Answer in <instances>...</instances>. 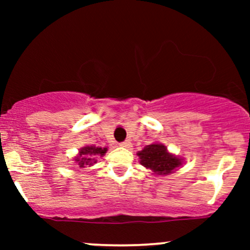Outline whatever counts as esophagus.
Wrapping results in <instances>:
<instances>
[{
	"label": "esophagus",
	"instance_id": "esophagus-1",
	"mask_svg": "<svg viewBox=\"0 0 250 250\" xmlns=\"http://www.w3.org/2000/svg\"><path fill=\"white\" fill-rule=\"evenodd\" d=\"M130 145H132V144H130V141H129V140H125V141H122V143H120V146H121V147L129 148V147H130Z\"/></svg>",
	"mask_w": 250,
	"mask_h": 250
}]
</instances>
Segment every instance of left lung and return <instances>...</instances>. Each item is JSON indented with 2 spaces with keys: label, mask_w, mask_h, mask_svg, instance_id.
I'll return each mask as SVG.
<instances>
[{
  "label": "left lung",
  "mask_w": 250,
  "mask_h": 250,
  "mask_svg": "<svg viewBox=\"0 0 250 250\" xmlns=\"http://www.w3.org/2000/svg\"><path fill=\"white\" fill-rule=\"evenodd\" d=\"M140 163L146 168H150L155 174L165 175L172 173L181 165V161L175 156L167 152L166 146L161 144H151L138 152Z\"/></svg>",
  "instance_id": "1"
}]
</instances>
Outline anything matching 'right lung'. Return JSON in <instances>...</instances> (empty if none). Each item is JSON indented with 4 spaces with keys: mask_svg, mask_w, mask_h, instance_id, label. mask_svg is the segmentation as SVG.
<instances>
[{
    "mask_svg": "<svg viewBox=\"0 0 250 250\" xmlns=\"http://www.w3.org/2000/svg\"><path fill=\"white\" fill-rule=\"evenodd\" d=\"M106 147H95V146H85L81 150L80 156L76 158V162H78L80 167H84V166H92L94 162V158H90V155H99L104 156V153L106 152ZM88 156H87L86 155Z\"/></svg>",
    "mask_w": 250,
    "mask_h": 250,
    "instance_id": "obj_1",
    "label": "right lung"
}]
</instances>
